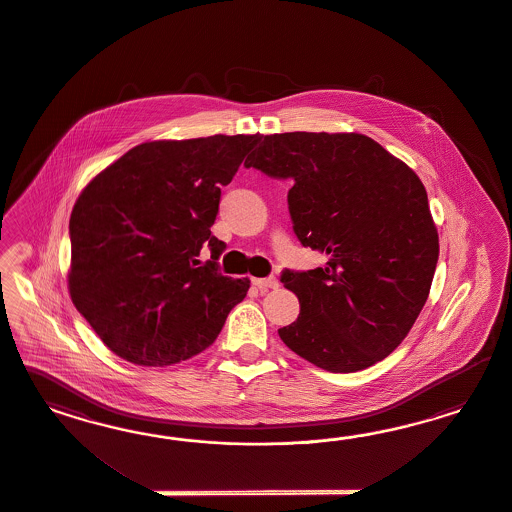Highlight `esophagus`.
<instances>
[{
	"label": "esophagus",
	"instance_id": "1",
	"mask_svg": "<svg viewBox=\"0 0 512 512\" xmlns=\"http://www.w3.org/2000/svg\"><path fill=\"white\" fill-rule=\"evenodd\" d=\"M261 293H268L270 289H278V279L276 278H264V279H253L251 281Z\"/></svg>",
	"mask_w": 512,
	"mask_h": 512
}]
</instances>
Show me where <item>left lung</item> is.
<instances>
[{
  "label": "left lung",
  "instance_id": "1",
  "mask_svg": "<svg viewBox=\"0 0 512 512\" xmlns=\"http://www.w3.org/2000/svg\"><path fill=\"white\" fill-rule=\"evenodd\" d=\"M244 165L293 180L296 236L326 255L315 270L283 272L300 313L279 338L326 372L388 357L424 308L439 257L419 176L360 133L261 135Z\"/></svg>",
  "mask_w": 512,
  "mask_h": 512
}]
</instances>
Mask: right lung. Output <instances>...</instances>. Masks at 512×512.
<instances>
[{"label":"right lung","instance_id":"right-lung-1","mask_svg":"<svg viewBox=\"0 0 512 512\" xmlns=\"http://www.w3.org/2000/svg\"><path fill=\"white\" fill-rule=\"evenodd\" d=\"M259 135L152 140L95 174L69 219V295L114 355L163 368L216 341L249 279L217 272L227 186ZM208 245L213 261L199 267Z\"/></svg>","mask_w":512,"mask_h":512}]
</instances>
